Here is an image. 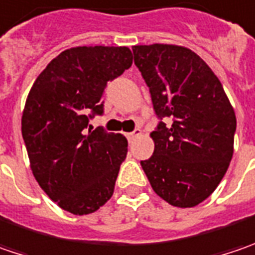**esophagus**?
I'll return each instance as SVG.
<instances>
[{
  "label": "esophagus",
  "instance_id": "1",
  "mask_svg": "<svg viewBox=\"0 0 255 255\" xmlns=\"http://www.w3.org/2000/svg\"><path fill=\"white\" fill-rule=\"evenodd\" d=\"M139 134H142V130L140 129H136L133 132H129V133H126V137L129 139V140H133L136 136H139Z\"/></svg>",
  "mask_w": 255,
  "mask_h": 255
}]
</instances>
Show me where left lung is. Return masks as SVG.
Instances as JSON below:
<instances>
[{"label": "left lung", "instance_id": "8db88e82", "mask_svg": "<svg viewBox=\"0 0 255 255\" xmlns=\"http://www.w3.org/2000/svg\"><path fill=\"white\" fill-rule=\"evenodd\" d=\"M159 122L153 155L140 165L163 201L191 208L221 182L234 153L237 119L218 77L192 50L175 44L133 45Z\"/></svg>", "mask_w": 255, "mask_h": 255}]
</instances>
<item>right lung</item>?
I'll return each instance as SVG.
<instances>
[{
	"instance_id": "1",
	"label": "right lung",
	"mask_w": 255,
	"mask_h": 255,
	"mask_svg": "<svg viewBox=\"0 0 255 255\" xmlns=\"http://www.w3.org/2000/svg\"><path fill=\"white\" fill-rule=\"evenodd\" d=\"M128 47H73L53 58L32 84L21 118L30 168L60 208L97 211L113 195L128 140L102 128L86 130L103 113L109 80L132 66Z\"/></svg>"
}]
</instances>
